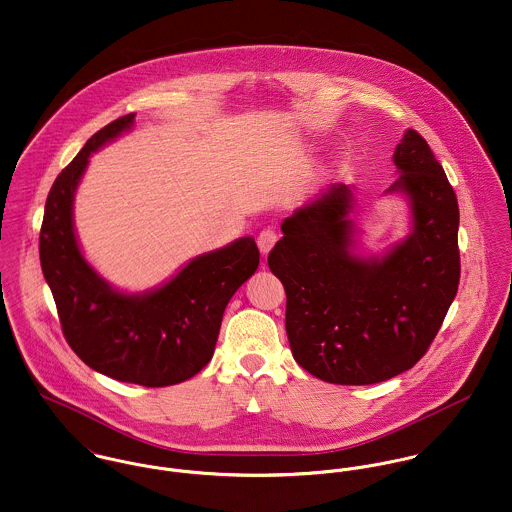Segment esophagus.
<instances>
[{
    "label": "esophagus",
    "instance_id": "esophagus-1",
    "mask_svg": "<svg viewBox=\"0 0 512 512\" xmlns=\"http://www.w3.org/2000/svg\"><path fill=\"white\" fill-rule=\"evenodd\" d=\"M276 241H278V234H276L275 230H271V228L263 230L259 237H257V245H259L263 255H267L275 247Z\"/></svg>",
    "mask_w": 512,
    "mask_h": 512
}]
</instances>
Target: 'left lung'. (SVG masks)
Here are the masks:
<instances>
[{"instance_id":"left-lung-1","label":"left lung","mask_w":512,"mask_h":512,"mask_svg":"<svg viewBox=\"0 0 512 512\" xmlns=\"http://www.w3.org/2000/svg\"><path fill=\"white\" fill-rule=\"evenodd\" d=\"M390 191L411 198L413 234L382 261L347 249L353 193L335 185L282 222L269 269L286 292V335L296 362L341 386L390 380L413 368L460 284V210L442 165L417 130L397 144Z\"/></svg>"}]
</instances>
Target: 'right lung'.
<instances>
[{
    "mask_svg": "<svg viewBox=\"0 0 512 512\" xmlns=\"http://www.w3.org/2000/svg\"><path fill=\"white\" fill-rule=\"evenodd\" d=\"M124 115L95 132L56 177L40 226V267L52 290L62 333L93 370L118 382L163 388L185 382L212 358L222 315L237 288L259 267L253 237L191 261L148 296L109 288L83 261L72 202L91 152L130 128Z\"/></svg>",
    "mask_w": 512,
    "mask_h": 512,
    "instance_id": "add662e5",
    "label": "right lung"
}]
</instances>
